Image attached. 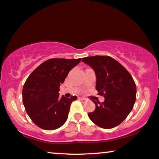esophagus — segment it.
<instances>
[{"label": "esophagus", "instance_id": "esophagus-1", "mask_svg": "<svg viewBox=\"0 0 159 159\" xmlns=\"http://www.w3.org/2000/svg\"><path fill=\"white\" fill-rule=\"evenodd\" d=\"M80 100H81L82 102H87V100H86V99H85V98H80Z\"/></svg>", "mask_w": 159, "mask_h": 159}]
</instances>
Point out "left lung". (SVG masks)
Returning <instances> with one entry per match:
<instances>
[{
	"label": "left lung",
	"instance_id": "obj_1",
	"mask_svg": "<svg viewBox=\"0 0 159 159\" xmlns=\"http://www.w3.org/2000/svg\"><path fill=\"white\" fill-rule=\"evenodd\" d=\"M96 74V89L105 98L88 116L99 127L110 129L120 125L132 110L136 99V86L132 76L118 61L109 56L82 58Z\"/></svg>",
	"mask_w": 159,
	"mask_h": 159
}]
</instances>
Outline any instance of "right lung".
Segmentation results:
<instances>
[{"label": "right lung", "mask_w": 159, "mask_h": 159, "mask_svg": "<svg viewBox=\"0 0 159 159\" xmlns=\"http://www.w3.org/2000/svg\"><path fill=\"white\" fill-rule=\"evenodd\" d=\"M80 61L81 58L48 59L27 78L23 87V102L29 118L38 127L53 130L66 121L71 103L77 98H60L59 86Z\"/></svg>", "instance_id": "add662e5"}]
</instances>
